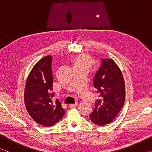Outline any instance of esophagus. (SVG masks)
Returning <instances> with one entry per match:
<instances>
[{
    "mask_svg": "<svg viewBox=\"0 0 152 152\" xmlns=\"http://www.w3.org/2000/svg\"><path fill=\"white\" fill-rule=\"evenodd\" d=\"M77 103H75V104H69L68 105V107H70V108H74V107H76L77 106Z\"/></svg>",
    "mask_w": 152,
    "mask_h": 152,
    "instance_id": "obj_1",
    "label": "esophagus"
}]
</instances>
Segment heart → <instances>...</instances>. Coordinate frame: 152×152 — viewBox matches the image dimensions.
I'll return each mask as SVG.
<instances>
[{
    "label": "heart",
    "instance_id": "1",
    "mask_svg": "<svg viewBox=\"0 0 152 152\" xmlns=\"http://www.w3.org/2000/svg\"><path fill=\"white\" fill-rule=\"evenodd\" d=\"M94 64V60L91 56L86 53L76 56L72 60V65L73 70H84L88 72L92 68Z\"/></svg>",
    "mask_w": 152,
    "mask_h": 152
}]
</instances>
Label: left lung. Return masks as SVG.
Segmentation results:
<instances>
[{
  "label": "left lung",
  "instance_id": "8db88e82",
  "mask_svg": "<svg viewBox=\"0 0 152 152\" xmlns=\"http://www.w3.org/2000/svg\"><path fill=\"white\" fill-rule=\"evenodd\" d=\"M93 84L99 96L89 117L97 125L109 124L119 114L125 99L124 79L112 59H102L101 65L94 75Z\"/></svg>",
  "mask_w": 152,
  "mask_h": 152
}]
</instances>
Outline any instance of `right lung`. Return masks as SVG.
<instances>
[{
	"mask_svg": "<svg viewBox=\"0 0 152 152\" xmlns=\"http://www.w3.org/2000/svg\"><path fill=\"white\" fill-rule=\"evenodd\" d=\"M52 56H45L35 64L28 76L25 89V104L28 113L35 121L44 127L58 123L65 110L54 96L53 90Z\"/></svg>",
	"mask_w": 152,
	"mask_h": 152,
	"instance_id": "obj_1",
	"label": "right lung"
}]
</instances>
